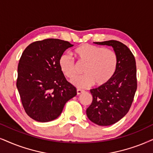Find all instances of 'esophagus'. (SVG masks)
I'll return each mask as SVG.
<instances>
[{
    "mask_svg": "<svg viewBox=\"0 0 153 153\" xmlns=\"http://www.w3.org/2000/svg\"><path fill=\"white\" fill-rule=\"evenodd\" d=\"M83 92H84L83 90H80V89H78V90H77V94H80L81 93H82Z\"/></svg>",
    "mask_w": 153,
    "mask_h": 153,
    "instance_id": "34e87169",
    "label": "esophagus"
}]
</instances>
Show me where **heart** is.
<instances>
[{
    "instance_id": "1",
    "label": "heart",
    "mask_w": 153,
    "mask_h": 153,
    "mask_svg": "<svg viewBox=\"0 0 153 153\" xmlns=\"http://www.w3.org/2000/svg\"><path fill=\"white\" fill-rule=\"evenodd\" d=\"M74 54L78 62L85 65V75L72 80L73 85L78 88H88L95 83L101 86L107 84L117 72L119 59L114 50L94 46L82 44L75 49ZM60 70L67 78L72 80L78 74V66L68 54H63L59 61Z\"/></svg>"
}]
</instances>
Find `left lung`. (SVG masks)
Here are the masks:
<instances>
[{"mask_svg":"<svg viewBox=\"0 0 153 153\" xmlns=\"http://www.w3.org/2000/svg\"><path fill=\"white\" fill-rule=\"evenodd\" d=\"M94 43L111 46L119 56V66L113 78L107 84L90 90L92 102L86 110L92 122L110 126L122 119L133 103L137 89L136 60L131 50L119 41Z\"/></svg>","mask_w":153,"mask_h":153,"instance_id":"8db88e82","label":"left lung"}]
</instances>
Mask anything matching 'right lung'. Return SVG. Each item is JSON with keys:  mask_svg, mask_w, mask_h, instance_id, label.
I'll return each instance as SVG.
<instances>
[{"mask_svg": "<svg viewBox=\"0 0 153 153\" xmlns=\"http://www.w3.org/2000/svg\"><path fill=\"white\" fill-rule=\"evenodd\" d=\"M73 45L59 39L32 42L24 50L17 67V88L25 112L39 122L56 119L77 94L60 70L59 61Z\"/></svg>", "mask_w": 153, "mask_h": 153, "instance_id": "add662e5", "label": "right lung"}]
</instances>
